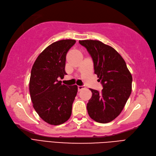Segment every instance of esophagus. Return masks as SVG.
Listing matches in <instances>:
<instances>
[{"label": "esophagus", "instance_id": "obj_1", "mask_svg": "<svg viewBox=\"0 0 156 156\" xmlns=\"http://www.w3.org/2000/svg\"><path fill=\"white\" fill-rule=\"evenodd\" d=\"M85 88L84 86H78V91H82V89H83Z\"/></svg>", "mask_w": 156, "mask_h": 156}]
</instances>
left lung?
I'll list each match as a JSON object with an SVG mask.
<instances>
[{"instance_id":"8db88e82","label":"left lung","mask_w":156,"mask_h":156,"mask_svg":"<svg viewBox=\"0 0 156 156\" xmlns=\"http://www.w3.org/2000/svg\"><path fill=\"white\" fill-rule=\"evenodd\" d=\"M94 63V74L101 81V92L90 89L92 97L87 104L89 117L100 123L112 121L121 113L132 92V76L120 54L98 40H80Z\"/></svg>"}]
</instances>
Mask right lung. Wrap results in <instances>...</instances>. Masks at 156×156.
Instances as JSON below:
<instances>
[{
    "label": "right lung",
    "mask_w": 156,
    "mask_h": 156,
    "mask_svg": "<svg viewBox=\"0 0 156 156\" xmlns=\"http://www.w3.org/2000/svg\"><path fill=\"white\" fill-rule=\"evenodd\" d=\"M75 43L74 39H62L50 44L39 55L32 68L29 90L33 107L49 124H62L72 113L78 86L62 84L58 78L67 74L66 55Z\"/></svg>",
    "instance_id": "right-lung-1"
}]
</instances>
